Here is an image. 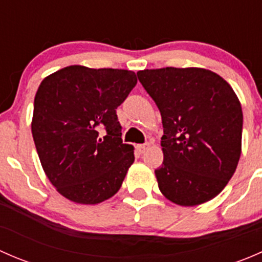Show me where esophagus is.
<instances>
[{
	"mask_svg": "<svg viewBox=\"0 0 262 262\" xmlns=\"http://www.w3.org/2000/svg\"><path fill=\"white\" fill-rule=\"evenodd\" d=\"M136 148L138 149L139 153H144L148 149V148H149V144H148V143H146V144H137Z\"/></svg>",
	"mask_w": 262,
	"mask_h": 262,
	"instance_id": "1",
	"label": "esophagus"
}]
</instances>
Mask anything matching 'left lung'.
<instances>
[{"mask_svg":"<svg viewBox=\"0 0 262 262\" xmlns=\"http://www.w3.org/2000/svg\"><path fill=\"white\" fill-rule=\"evenodd\" d=\"M162 116L163 162L155 171L163 196L181 207L215 198L241 157V102L224 78L205 68L137 72Z\"/></svg>","mask_w":262,"mask_h":262,"instance_id":"8db88e82","label":"left lung"}]
</instances>
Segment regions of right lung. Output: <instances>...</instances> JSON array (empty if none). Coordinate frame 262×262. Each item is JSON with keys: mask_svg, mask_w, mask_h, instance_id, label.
<instances>
[{"mask_svg": "<svg viewBox=\"0 0 262 262\" xmlns=\"http://www.w3.org/2000/svg\"><path fill=\"white\" fill-rule=\"evenodd\" d=\"M136 84L133 71L78 64L41 81L31 133L47 178L66 199L94 205L120 189L134 147L121 141L116 107Z\"/></svg>", "mask_w": 262, "mask_h": 262, "instance_id": "right-lung-1", "label": "right lung"}]
</instances>
